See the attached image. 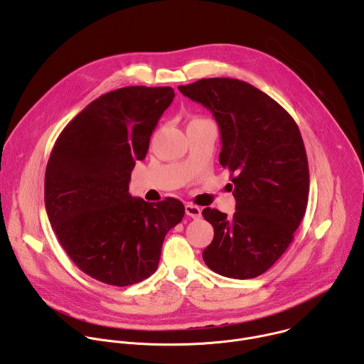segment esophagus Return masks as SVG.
Returning <instances> with one entry per match:
<instances>
[{
	"label": "esophagus",
	"mask_w": 364,
	"mask_h": 364,
	"mask_svg": "<svg viewBox=\"0 0 364 364\" xmlns=\"http://www.w3.org/2000/svg\"><path fill=\"white\" fill-rule=\"evenodd\" d=\"M186 215L193 218V219H200L201 218V209L193 203H187L186 204Z\"/></svg>",
	"instance_id": "esophagus-1"
}]
</instances>
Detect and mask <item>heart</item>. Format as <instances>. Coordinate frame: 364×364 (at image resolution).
<instances>
[{
	"label": "heart",
	"instance_id": "1",
	"mask_svg": "<svg viewBox=\"0 0 364 364\" xmlns=\"http://www.w3.org/2000/svg\"><path fill=\"white\" fill-rule=\"evenodd\" d=\"M196 121H203V119H200V118H196V119H193L191 122H196Z\"/></svg>",
	"mask_w": 364,
	"mask_h": 364
}]
</instances>
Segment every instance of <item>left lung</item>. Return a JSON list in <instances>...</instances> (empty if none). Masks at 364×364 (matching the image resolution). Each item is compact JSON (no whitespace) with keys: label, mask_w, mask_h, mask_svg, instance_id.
Wrapping results in <instances>:
<instances>
[{"label":"left lung","mask_w":364,"mask_h":364,"mask_svg":"<svg viewBox=\"0 0 364 364\" xmlns=\"http://www.w3.org/2000/svg\"><path fill=\"white\" fill-rule=\"evenodd\" d=\"M178 90L218 121L219 160L236 198L232 218L203 210L215 229L204 262L228 278H256L284 255L305 215L309 170L298 125L271 96L239 79H200Z\"/></svg>","instance_id":"1"}]
</instances>
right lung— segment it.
Listing matches in <instances>:
<instances>
[{
    "instance_id": "add662e5",
    "label": "right lung",
    "mask_w": 364,
    "mask_h": 364,
    "mask_svg": "<svg viewBox=\"0 0 364 364\" xmlns=\"http://www.w3.org/2000/svg\"><path fill=\"white\" fill-rule=\"evenodd\" d=\"M170 86H128L99 96L60 132L44 177L46 210L62 247L86 275L128 287L159 268L184 205L129 194L131 171L171 105Z\"/></svg>"
}]
</instances>
